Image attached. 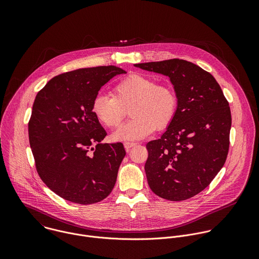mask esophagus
<instances>
[{"label": "esophagus", "instance_id": "esophagus-1", "mask_svg": "<svg viewBox=\"0 0 259 259\" xmlns=\"http://www.w3.org/2000/svg\"><path fill=\"white\" fill-rule=\"evenodd\" d=\"M135 145H136V143H134V142H125V143H124L125 150H126L127 152H129V150L131 149V147H133V146H135Z\"/></svg>", "mask_w": 259, "mask_h": 259}]
</instances>
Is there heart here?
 I'll use <instances>...</instances> for the list:
<instances>
[{
	"mask_svg": "<svg viewBox=\"0 0 259 259\" xmlns=\"http://www.w3.org/2000/svg\"><path fill=\"white\" fill-rule=\"evenodd\" d=\"M131 120L112 135L114 140L134 141L151 135L155 129L166 128L173 120L177 97L174 90L143 75H131L115 87V96L98 93L92 101V113L105 127H116L129 107Z\"/></svg>",
	"mask_w": 259,
	"mask_h": 259,
	"instance_id": "heart-1",
	"label": "heart"
}]
</instances>
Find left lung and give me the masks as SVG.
I'll list each match as a JSON object with an SVG mask.
<instances>
[{"label":"left lung","instance_id":"left-lung-1","mask_svg":"<svg viewBox=\"0 0 259 259\" xmlns=\"http://www.w3.org/2000/svg\"><path fill=\"white\" fill-rule=\"evenodd\" d=\"M134 65L169 77L177 97L166 131L146 144L147 182L163 199H190L205 190L226 163L232 126L229 102L211 73L193 62L174 58Z\"/></svg>","mask_w":259,"mask_h":259}]
</instances>
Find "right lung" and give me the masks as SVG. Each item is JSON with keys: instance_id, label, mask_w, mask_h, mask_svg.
Returning <instances> with one entry per match:
<instances>
[{"instance_id": "add662e5", "label": "right lung", "mask_w": 259, "mask_h": 259, "mask_svg": "<svg viewBox=\"0 0 259 259\" xmlns=\"http://www.w3.org/2000/svg\"><path fill=\"white\" fill-rule=\"evenodd\" d=\"M121 73L126 71L114 65L64 72L35 96L28 122L35 168L46 186L64 200L94 204L115 187L126 152L121 142L100 143L106 132L92 113V101Z\"/></svg>"}]
</instances>
